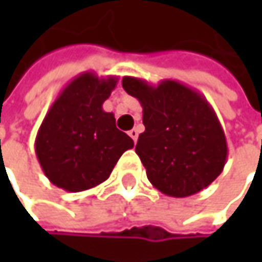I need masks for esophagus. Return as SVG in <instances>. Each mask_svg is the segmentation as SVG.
<instances>
[{
  "label": "esophagus",
  "mask_w": 262,
  "mask_h": 262,
  "mask_svg": "<svg viewBox=\"0 0 262 262\" xmlns=\"http://www.w3.org/2000/svg\"><path fill=\"white\" fill-rule=\"evenodd\" d=\"M138 135H139V132H138V129H132V130H129V136H130L132 139L136 142L138 141Z\"/></svg>",
  "instance_id": "1"
}]
</instances>
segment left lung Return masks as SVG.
I'll use <instances>...</instances> for the list:
<instances>
[{"label":"left lung","mask_w":262,"mask_h":262,"mask_svg":"<svg viewBox=\"0 0 262 262\" xmlns=\"http://www.w3.org/2000/svg\"><path fill=\"white\" fill-rule=\"evenodd\" d=\"M124 91L142 106V132L136 155L150 183L170 197H188L214 182L225 168V130L208 100L178 80L156 86L123 79Z\"/></svg>","instance_id":"8db88e82"}]
</instances>
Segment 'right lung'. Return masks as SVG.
<instances>
[{
  "label": "right lung",
  "mask_w": 262,
  "mask_h": 262,
  "mask_svg": "<svg viewBox=\"0 0 262 262\" xmlns=\"http://www.w3.org/2000/svg\"><path fill=\"white\" fill-rule=\"evenodd\" d=\"M118 77L86 71L73 79L47 112L34 141L42 171L50 182L79 192L104 182L133 139L115 126L103 103Z\"/></svg>",
  "instance_id": "add662e5"
}]
</instances>
